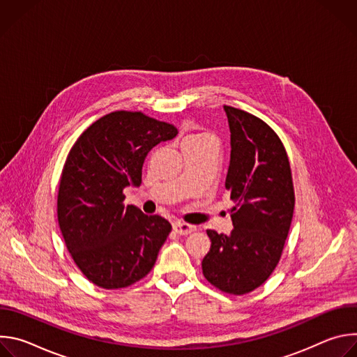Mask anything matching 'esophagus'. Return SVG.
<instances>
[{
	"instance_id": "1",
	"label": "esophagus",
	"mask_w": 357,
	"mask_h": 357,
	"mask_svg": "<svg viewBox=\"0 0 357 357\" xmlns=\"http://www.w3.org/2000/svg\"><path fill=\"white\" fill-rule=\"evenodd\" d=\"M174 230H175L178 234H181V236H186V234H190L192 231H195L196 227L192 226V225H188V223L176 222V223L174 225Z\"/></svg>"
}]
</instances>
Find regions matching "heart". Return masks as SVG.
I'll list each match as a JSON object with an SVG mask.
<instances>
[{
    "mask_svg": "<svg viewBox=\"0 0 357 357\" xmlns=\"http://www.w3.org/2000/svg\"><path fill=\"white\" fill-rule=\"evenodd\" d=\"M205 138H211L208 134H193L189 135L185 141H199V139H205Z\"/></svg>",
    "mask_w": 357,
    "mask_h": 357,
    "instance_id": "b5f03b06",
    "label": "heart"
}]
</instances>
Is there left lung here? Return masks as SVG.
Instances as JSON below:
<instances>
[{"label":"left lung","mask_w":357,"mask_h":357,"mask_svg":"<svg viewBox=\"0 0 357 357\" xmlns=\"http://www.w3.org/2000/svg\"><path fill=\"white\" fill-rule=\"evenodd\" d=\"M230 128L226 189L236 202L230 234L206 230L212 244L205 278L223 292L259 288L277 267L294 215V185L285 148L259 117L223 106Z\"/></svg>","instance_id":"1"}]
</instances>
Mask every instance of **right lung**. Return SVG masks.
Returning a JSON list of instances; mask_svg holds the SVG:
<instances>
[{"label": "right lung", "mask_w": 357, "mask_h": 357, "mask_svg": "<svg viewBox=\"0 0 357 357\" xmlns=\"http://www.w3.org/2000/svg\"><path fill=\"white\" fill-rule=\"evenodd\" d=\"M178 130L139 112H114L93 123L66 158L58 193V222L80 271L94 285L116 289L154 267L171 223L124 206L123 190L139 186L148 152Z\"/></svg>", "instance_id": "1"}]
</instances>
